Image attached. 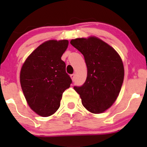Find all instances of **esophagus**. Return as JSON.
<instances>
[{
	"label": "esophagus",
	"mask_w": 147,
	"mask_h": 147,
	"mask_svg": "<svg viewBox=\"0 0 147 147\" xmlns=\"http://www.w3.org/2000/svg\"><path fill=\"white\" fill-rule=\"evenodd\" d=\"M70 77H71L72 82H74V80H75V74H72V75H70Z\"/></svg>",
	"instance_id": "1"
}]
</instances>
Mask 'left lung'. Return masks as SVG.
I'll list each match as a JSON object with an SVG mask.
<instances>
[{"instance_id":"1","label":"left lung","mask_w":147,"mask_h":147,"mask_svg":"<svg viewBox=\"0 0 147 147\" xmlns=\"http://www.w3.org/2000/svg\"><path fill=\"white\" fill-rule=\"evenodd\" d=\"M70 43L84 55L87 77L81 87H74L86 109L102 113L111 107L121 90L124 77L122 59L115 49L98 37L72 39Z\"/></svg>"}]
</instances>
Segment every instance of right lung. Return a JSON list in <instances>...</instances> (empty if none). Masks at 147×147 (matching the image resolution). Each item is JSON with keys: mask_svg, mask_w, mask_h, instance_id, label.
<instances>
[{"mask_svg": "<svg viewBox=\"0 0 147 147\" xmlns=\"http://www.w3.org/2000/svg\"><path fill=\"white\" fill-rule=\"evenodd\" d=\"M68 40H48L28 57L20 72V83L30 109L41 117L55 113L60 106L63 92L72 80L61 60Z\"/></svg>", "mask_w": 147, "mask_h": 147, "instance_id": "add662e5", "label": "right lung"}]
</instances>
